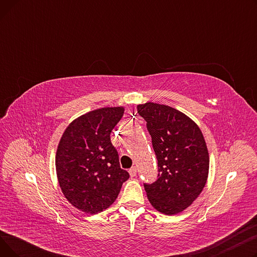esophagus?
<instances>
[{
    "label": "esophagus",
    "instance_id": "1",
    "mask_svg": "<svg viewBox=\"0 0 257 257\" xmlns=\"http://www.w3.org/2000/svg\"><path fill=\"white\" fill-rule=\"evenodd\" d=\"M137 173H138L137 167H132L131 169H129V174H130V176H131V177L137 176Z\"/></svg>",
    "mask_w": 257,
    "mask_h": 257
}]
</instances>
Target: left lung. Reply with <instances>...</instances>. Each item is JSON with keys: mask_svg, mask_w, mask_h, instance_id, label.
Returning a JSON list of instances; mask_svg holds the SVG:
<instances>
[{"mask_svg": "<svg viewBox=\"0 0 257 257\" xmlns=\"http://www.w3.org/2000/svg\"><path fill=\"white\" fill-rule=\"evenodd\" d=\"M138 113L147 121L158 165L157 180L144 183L148 199L165 214L181 212L207 180L209 156L203 134L194 120L167 105L142 104Z\"/></svg>", "mask_w": 257, "mask_h": 257, "instance_id": "8db88e82", "label": "left lung"}]
</instances>
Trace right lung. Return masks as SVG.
<instances>
[{
	"label": "right lung",
	"mask_w": 257,
	"mask_h": 257,
	"mask_svg": "<svg viewBox=\"0 0 257 257\" xmlns=\"http://www.w3.org/2000/svg\"><path fill=\"white\" fill-rule=\"evenodd\" d=\"M123 107H105L79 116L69 125L56 152V172L67 201L86 213L109 207L129 173L120 169L110 133Z\"/></svg>",
	"instance_id": "add662e5"
}]
</instances>
